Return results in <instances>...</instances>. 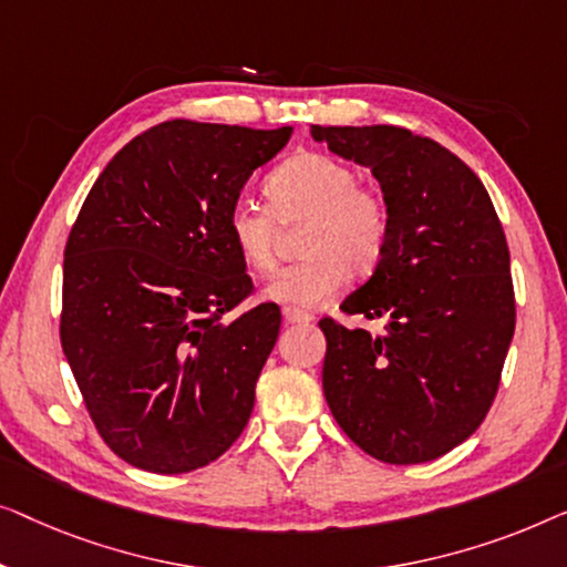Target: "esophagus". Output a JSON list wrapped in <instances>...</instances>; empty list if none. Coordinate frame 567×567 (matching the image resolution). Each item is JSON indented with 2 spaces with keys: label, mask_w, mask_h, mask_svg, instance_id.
Wrapping results in <instances>:
<instances>
[{
  "label": "esophagus",
  "mask_w": 567,
  "mask_h": 567,
  "mask_svg": "<svg viewBox=\"0 0 567 567\" xmlns=\"http://www.w3.org/2000/svg\"><path fill=\"white\" fill-rule=\"evenodd\" d=\"M282 316H285V323H290V326H308V323H313V316L306 313V310H300V308L287 306L282 310Z\"/></svg>",
  "instance_id": "1"
}]
</instances>
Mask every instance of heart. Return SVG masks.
Segmentation results:
<instances>
[{"label": "heart", "mask_w": 567, "mask_h": 567, "mask_svg": "<svg viewBox=\"0 0 567 567\" xmlns=\"http://www.w3.org/2000/svg\"><path fill=\"white\" fill-rule=\"evenodd\" d=\"M265 195L269 207L238 197L226 215L230 244L254 272L277 267L280 226L306 223L298 241L302 259L265 287L267 298L316 308L341 290L349 272L367 277L380 267L390 241V205L380 189L362 185L354 166L302 151L269 172Z\"/></svg>", "instance_id": "heart-1"}]
</instances>
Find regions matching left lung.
I'll return each mask as SVG.
<instances>
[{
	"mask_svg": "<svg viewBox=\"0 0 567 567\" xmlns=\"http://www.w3.org/2000/svg\"><path fill=\"white\" fill-rule=\"evenodd\" d=\"M310 135L380 182L390 241L347 295L349 316L321 318L323 395L344 434L374 460L416 465L483 424L516 326L512 259L483 182L440 143L398 125H313Z\"/></svg>",
	"mask_w": 567,
	"mask_h": 567,
	"instance_id": "obj_1",
	"label": "left lung"
}]
</instances>
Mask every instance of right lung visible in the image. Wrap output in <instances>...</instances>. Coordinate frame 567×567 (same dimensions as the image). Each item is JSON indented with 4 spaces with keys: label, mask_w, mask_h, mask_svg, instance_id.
<instances>
[{
    "label": "right lung",
    "mask_w": 567,
    "mask_h": 567,
    "mask_svg": "<svg viewBox=\"0 0 567 567\" xmlns=\"http://www.w3.org/2000/svg\"><path fill=\"white\" fill-rule=\"evenodd\" d=\"M292 127L166 121L117 151L63 251L61 347L105 444L158 475L205 467L241 436L280 333L226 230L254 169Z\"/></svg>",
    "instance_id": "add662e5"
}]
</instances>
